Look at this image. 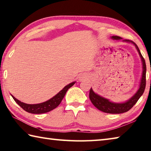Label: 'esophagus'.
<instances>
[{"instance_id": "1", "label": "esophagus", "mask_w": 151, "mask_h": 151, "mask_svg": "<svg viewBox=\"0 0 151 151\" xmlns=\"http://www.w3.org/2000/svg\"><path fill=\"white\" fill-rule=\"evenodd\" d=\"M86 77V76L84 75H81V76H79L78 77V81H83V80Z\"/></svg>"}]
</instances>
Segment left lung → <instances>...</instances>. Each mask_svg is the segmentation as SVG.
I'll use <instances>...</instances> for the list:
<instances>
[{
  "label": "left lung",
  "instance_id": "8db88e82",
  "mask_svg": "<svg viewBox=\"0 0 151 151\" xmlns=\"http://www.w3.org/2000/svg\"><path fill=\"white\" fill-rule=\"evenodd\" d=\"M113 40H120L122 39V38L119 36H113L111 37ZM124 42H130L132 43L136 48L137 52L139 54L141 61H142L143 65V72H142V76H141V82L139 85V88L137 92L135 93L134 96H133L130 99L126 102L124 103H113L109 101V99L103 97L101 96H99L98 94L96 93L93 91L92 88H91L90 90V99L92 104L95 106V107L98 109L99 111L102 112H104L106 113H110V114H120L123 113L125 112L128 111L129 109H131L134 105L137 103L138 99L140 98V97L143 95V93L145 89L146 86V63L143 57L141 55L140 50L139 49L137 44L134 43L133 41L129 40H123Z\"/></svg>",
  "mask_w": 151,
  "mask_h": 151
}]
</instances>
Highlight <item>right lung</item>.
Wrapping results in <instances>:
<instances>
[{"label": "right lung", "instance_id": "right-lung-1", "mask_svg": "<svg viewBox=\"0 0 151 151\" xmlns=\"http://www.w3.org/2000/svg\"><path fill=\"white\" fill-rule=\"evenodd\" d=\"M76 82H73L65 86L63 90H61L60 92L56 94L52 98L50 99L48 101L45 102L38 103V104H27V103L20 101L19 100L17 99L12 95H11L13 97L14 101L18 104L23 110L28 112L29 113L32 114H42L52 111L53 109H55L60 104L62 99L65 95L67 91L69 89L70 87L75 84Z\"/></svg>", "mask_w": 151, "mask_h": 151}]
</instances>
